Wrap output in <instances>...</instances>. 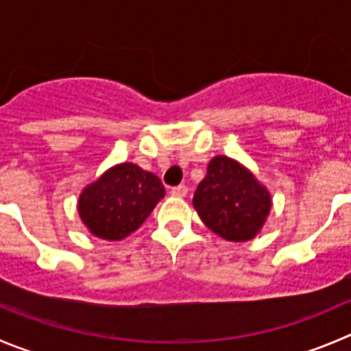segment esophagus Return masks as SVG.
<instances>
[{
	"mask_svg": "<svg viewBox=\"0 0 351 351\" xmlns=\"http://www.w3.org/2000/svg\"><path fill=\"white\" fill-rule=\"evenodd\" d=\"M170 195L178 196V198H184V196L188 195V188H186L184 184H179V186H176V188L170 189Z\"/></svg>",
	"mask_w": 351,
	"mask_h": 351,
	"instance_id": "obj_1",
	"label": "esophagus"
}]
</instances>
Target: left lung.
<instances>
[{
	"instance_id": "obj_1",
	"label": "left lung",
	"mask_w": 351,
	"mask_h": 351,
	"mask_svg": "<svg viewBox=\"0 0 351 351\" xmlns=\"http://www.w3.org/2000/svg\"><path fill=\"white\" fill-rule=\"evenodd\" d=\"M193 205L206 228L228 241H248L270 212V195L253 173L228 156H215L196 188Z\"/></svg>"
}]
</instances>
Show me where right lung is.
<instances>
[{"instance_id": "add662e5", "label": "right lung", "mask_w": 351, "mask_h": 351, "mask_svg": "<svg viewBox=\"0 0 351 351\" xmlns=\"http://www.w3.org/2000/svg\"><path fill=\"white\" fill-rule=\"evenodd\" d=\"M165 188L155 173L134 163H120L82 191L79 215L101 239L119 241L148 219Z\"/></svg>"}]
</instances>
